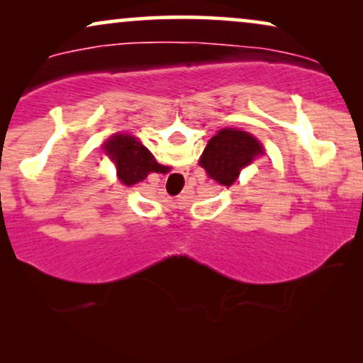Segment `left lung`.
Segmentation results:
<instances>
[{
	"instance_id": "8db88e82",
	"label": "left lung",
	"mask_w": 363,
	"mask_h": 363,
	"mask_svg": "<svg viewBox=\"0 0 363 363\" xmlns=\"http://www.w3.org/2000/svg\"><path fill=\"white\" fill-rule=\"evenodd\" d=\"M261 155H264V148L255 135L238 128H221L203 150L200 165L220 185L231 186L242 168Z\"/></svg>"
}]
</instances>
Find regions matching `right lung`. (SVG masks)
<instances>
[{"mask_svg": "<svg viewBox=\"0 0 363 363\" xmlns=\"http://www.w3.org/2000/svg\"><path fill=\"white\" fill-rule=\"evenodd\" d=\"M104 152L116 163L118 180L127 186L145 180L148 173H165L167 170V167L157 163L145 145L127 133L112 135L104 143Z\"/></svg>", "mask_w": 363, "mask_h": 363, "instance_id": "right-lung-1", "label": "right lung"}]
</instances>
